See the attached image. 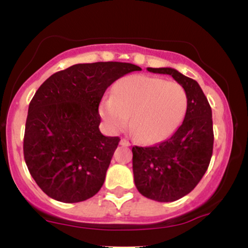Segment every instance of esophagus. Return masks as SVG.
Returning a JSON list of instances; mask_svg holds the SVG:
<instances>
[{"mask_svg": "<svg viewBox=\"0 0 248 248\" xmlns=\"http://www.w3.org/2000/svg\"><path fill=\"white\" fill-rule=\"evenodd\" d=\"M120 144H121V146H124V147H129L130 146V142L128 141V140H126V139H121Z\"/></svg>", "mask_w": 248, "mask_h": 248, "instance_id": "34e87169", "label": "esophagus"}]
</instances>
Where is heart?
<instances>
[{"instance_id": "b5f03b06", "label": "heart", "mask_w": 248, "mask_h": 248, "mask_svg": "<svg viewBox=\"0 0 248 248\" xmlns=\"http://www.w3.org/2000/svg\"><path fill=\"white\" fill-rule=\"evenodd\" d=\"M187 108L186 88L149 76L124 77L102 101L100 114L112 132L128 126L146 143L169 138L181 126Z\"/></svg>"}]
</instances>
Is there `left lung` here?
Here are the masks:
<instances>
[{"label": "left lung", "instance_id": "obj_1", "mask_svg": "<svg viewBox=\"0 0 248 248\" xmlns=\"http://www.w3.org/2000/svg\"><path fill=\"white\" fill-rule=\"evenodd\" d=\"M149 72L171 76L187 93L184 121L166 141L133 147L134 182L139 192L157 202H173L195 189L209 168L213 150L212 110L198 82L171 67Z\"/></svg>", "mask_w": 248, "mask_h": 248}]
</instances>
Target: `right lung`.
Returning <instances> with one entry per match:
<instances>
[{
	"label": "right lung",
	"mask_w": 248,
	"mask_h": 248,
	"mask_svg": "<svg viewBox=\"0 0 248 248\" xmlns=\"http://www.w3.org/2000/svg\"><path fill=\"white\" fill-rule=\"evenodd\" d=\"M133 71L141 67L120 62L76 64L37 90L23 152L31 176L49 197L78 203L101 189L120 139L101 134L99 105L107 87Z\"/></svg>",
	"instance_id": "right-lung-1"
}]
</instances>
